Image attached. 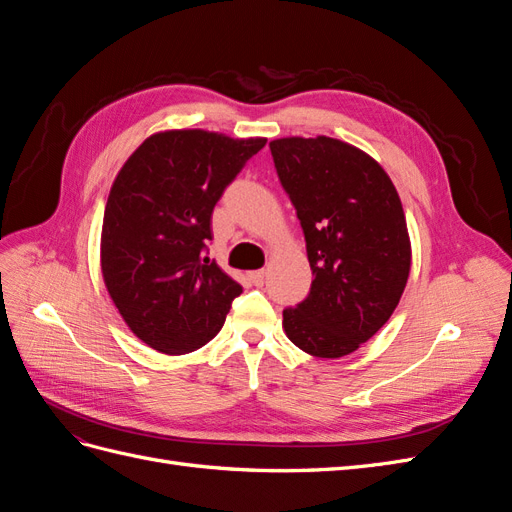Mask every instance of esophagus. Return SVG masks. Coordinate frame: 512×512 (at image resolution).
Wrapping results in <instances>:
<instances>
[{
    "instance_id": "esophagus-1",
    "label": "esophagus",
    "mask_w": 512,
    "mask_h": 512,
    "mask_svg": "<svg viewBox=\"0 0 512 512\" xmlns=\"http://www.w3.org/2000/svg\"><path fill=\"white\" fill-rule=\"evenodd\" d=\"M265 277H267V271H265V269L252 271V273H250V280H252L256 286H262V284H265Z\"/></svg>"
}]
</instances>
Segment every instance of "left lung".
<instances>
[{
  "mask_svg": "<svg viewBox=\"0 0 512 512\" xmlns=\"http://www.w3.org/2000/svg\"><path fill=\"white\" fill-rule=\"evenodd\" d=\"M269 149L314 275L307 297L284 309V329L303 352L339 359L384 327L406 288L404 209L382 166L337 138L292 136Z\"/></svg>",
  "mask_w": 512,
  "mask_h": 512,
  "instance_id": "obj_1",
  "label": "left lung"
}]
</instances>
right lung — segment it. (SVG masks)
I'll list each match as a JSON object with an SVG mask.
<instances>
[{"label":"right lung","mask_w":512,"mask_h":512,"mask_svg":"<svg viewBox=\"0 0 512 512\" xmlns=\"http://www.w3.org/2000/svg\"><path fill=\"white\" fill-rule=\"evenodd\" d=\"M267 138L205 130L149 136L113 183L102 224V275L132 333L164 354L218 335L243 288L209 260L211 213Z\"/></svg>","instance_id":"add662e5"}]
</instances>
